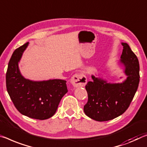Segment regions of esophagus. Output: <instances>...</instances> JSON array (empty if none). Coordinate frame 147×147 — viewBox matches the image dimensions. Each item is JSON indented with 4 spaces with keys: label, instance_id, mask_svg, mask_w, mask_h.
<instances>
[{
    "label": "esophagus",
    "instance_id": "obj_1",
    "mask_svg": "<svg viewBox=\"0 0 147 147\" xmlns=\"http://www.w3.org/2000/svg\"><path fill=\"white\" fill-rule=\"evenodd\" d=\"M71 82L74 87H84L87 83V78L83 74H75L71 78Z\"/></svg>",
    "mask_w": 147,
    "mask_h": 147
}]
</instances>
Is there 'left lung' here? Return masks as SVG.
I'll list each match as a JSON object with an SVG mask.
<instances>
[{
	"instance_id": "8db88e82",
	"label": "left lung",
	"mask_w": 147,
	"mask_h": 147,
	"mask_svg": "<svg viewBox=\"0 0 147 147\" xmlns=\"http://www.w3.org/2000/svg\"><path fill=\"white\" fill-rule=\"evenodd\" d=\"M123 51L120 63L124 67L127 78L122 83H108L92 76L86 86L88 100L84 111L92 119L103 122L122 115L129 107L138 88L139 63L136 54L127 43H122Z\"/></svg>"
}]
</instances>
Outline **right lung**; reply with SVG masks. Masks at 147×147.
<instances>
[{"instance_id": "right-lung-1", "label": "right lung", "mask_w": 147, "mask_h": 147, "mask_svg": "<svg viewBox=\"0 0 147 147\" xmlns=\"http://www.w3.org/2000/svg\"><path fill=\"white\" fill-rule=\"evenodd\" d=\"M28 45L29 42L24 44L11 55L6 74L7 92L21 114L34 119L46 120L55 113L62 97L68 92L67 81H33L23 77L18 64Z\"/></svg>"}]
</instances>
